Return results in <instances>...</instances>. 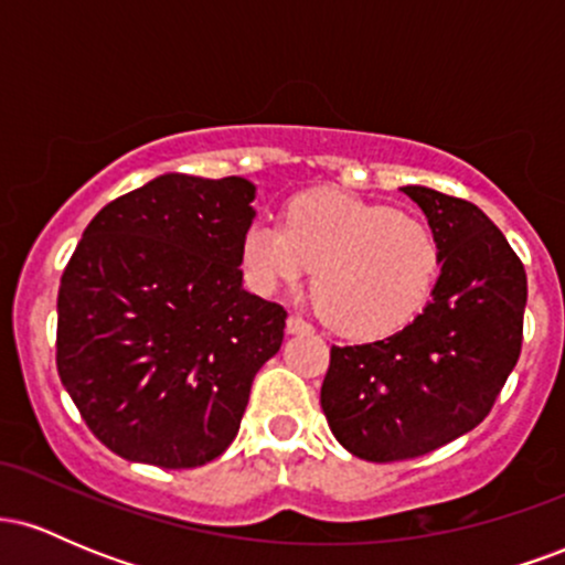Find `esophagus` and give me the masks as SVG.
I'll use <instances>...</instances> for the list:
<instances>
[{"label":"esophagus","mask_w":565,"mask_h":565,"mask_svg":"<svg viewBox=\"0 0 565 565\" xmlns=\"http://www.w3.org/2000/svg\"><path fill=\"white\" fill-rule=\"evenodd\" d=\"M287 332L289 334H308V332H313V327H310V321H305L302 316L291 313L287 319Z\"/></svg>","instance_id":"34e87169"}]
</instances>
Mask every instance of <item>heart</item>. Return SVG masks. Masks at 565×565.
Instances as JSON below:
<instances>
[{
	"instance_id": "1",
	"label": "heart",
	"mask_w": 565,
	"mask_h": 565,
	"mask_svg": "<svg viewBox=\"0 0 565 565\" xmlns=\"http://www.w3.org/2000/svg\"><path fill=\"white\" fill-rule=\"evenodd\" d=\"M246 281L263 295L295 289L316 268L323 319L353 340L412 323L440 274V244L423 220L340 191L291 199L284 225L255 220L242 238Z\"/></svg>"
}]
</instances>
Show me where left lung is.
<instances>
[{"label": "left lung", "instance_id": "obj_1", "mask_svg": "<svg viewBox=\"0 0 565 565\" xmlns=\"http://www.w3.org/2000/svg\"><path fill=\"white\" fill-rule=\"evenodd\" d=\"M440 244L433 300L408 327L366 345H332L321 408L366 462L423 457L489 417L523 342L526 270L470 201L406 185Z\"/></svg>", "mask_w": 565, "mask_h": 565}]
</instances>
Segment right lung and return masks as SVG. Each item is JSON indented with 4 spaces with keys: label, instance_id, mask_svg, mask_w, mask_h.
<instances>
[{
    "label": "right lung",
    "instance_id": "add662e5",
    "mask_svg": "<svg viewBox=\"0 0 565 565\" xmlns=\"http://www.w3.org/2000/svg\"><path fill=\"white\" fill-rule=\"evenodd\" d=\"M255 185L161 174L84 228L57 289L55 361L82 419L129 462L199 468L231 446L287 310L242 287Z\"/></svg>",
    "mask_w": 565,
    "mask_h": 565
}]
</instances>
